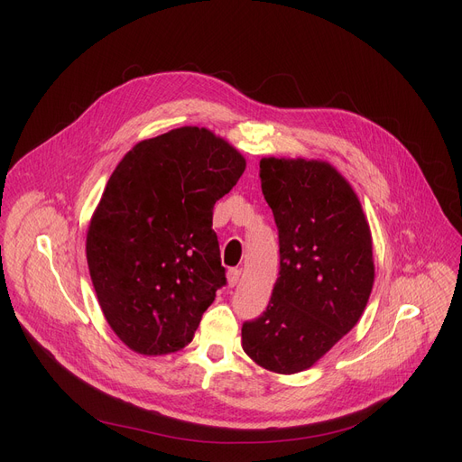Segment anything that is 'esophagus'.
Wrapping results in <instances>:
<instances>
[{"label":"esophagus","mask_w":462,"mask_h":462,"mask_svg":"<svg viewBox=\"0 0 462 462\" xmlns=\"http://www.w3.org/2000/svg\"><path fill=\"white\" fill-rule=\"evenodd\" d=\"M239 277H241V272H239V270H228V273H226L228 286L234 288V286L239 282Z\"/></svg>","instance_id":"34e87169"}]
</instances>
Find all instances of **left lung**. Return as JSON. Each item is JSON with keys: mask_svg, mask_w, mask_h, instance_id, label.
<instances>
[{"mask_svg": "<svg viewBox=\"0 0 462 462\" xmlns=\"http://www.w3.org/2000/svg\"><path fill=\"white\" fill-rule=\"evenodd\" d=\"M260 181L281 268L268 309L241 328V346L256 365L294 374L359 322L374 284L373 236L352 185L326 161L263 157Z\"/></svg>", "mask_w": 462, "mask_h": 462, "instance_id": "8db88e82", "label": "left lung"}]
</instances>
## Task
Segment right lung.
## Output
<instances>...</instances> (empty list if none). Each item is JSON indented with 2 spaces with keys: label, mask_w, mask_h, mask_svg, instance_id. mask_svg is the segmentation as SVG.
<instances>
[{
  "label": "right lung",
  "mask_w": 462,
  "mask_h": 462,
  "mask_svg": "<svg viewBox=\"0 0 462 462\" xmlns=\"http://www.w3.org/2000/svg\"><path fill=\"white\" fill-rule=\"evenodd\" d=\"M245 157L206 127L138 142L112 172L86 236L91 282L121 343L142 356L185 348L226 282L213 206Z\"/></svg>",
  "instance_id": "obj_1"
}]
</instances>
